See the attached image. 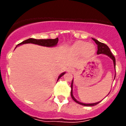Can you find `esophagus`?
Returning a JSON list of instances; mask_svg holds the SVG:
<instances>
[{
    "instance_id": "1",
    "label": "esophagus",
    "mask_w": 126,
    "mask_h": 126,
    "mask_svg": "<svg viewBox=\"0 0 126 126\" xmlns=\"http://www.w3.org/2000/svg\"><path fill=\"white\" fill-rule=\"evenodd\" d=\"M74 71V68H73V67H68V69H67V71H68L69 73H73Z\"/></svg>"
}]
</instances>
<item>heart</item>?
Instances as JSON below:
<instances>
[{"label": "heart", "instance_id": "obj_1", "mask_svg": "<svg viewBox=\"0 0 126 126\" xmlns=\"http://www.w3.org/2000/svg\"><path fill=\"white\" fill-rule=\"evenodd\" d=\"M94 46L92 43H88L84 42H79L74 43L72 47V50L77 53H81L85 52L92 53L94 50Z\"/></svg>", "mask_w": 126, "mask_h": 126}]
</instances>
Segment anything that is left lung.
Instances as JSON below:
<instances>
[{"instance_id": "obj_1", "label": "left lung", "mask_w": 126, "mask_h": 126, "mask_svg": "<svg viewBox=\"0 0 126 126\" xmlns=\"http://www.w3.org/2000/svg\"><path fill=\"white\" fill-rule=\"evenodd\" d=\"M93 40L94 41V42L96 43V45H98V50H97V54H105L107 55V56H109V57L112 59V61L113 62V65H114V67L115 69V57L113 56V54L111 53L110 52V48H109V47L107 46V45H105V43H102V42H100L96 40V39L93 38ZM73 80L72 81V83H71V97L73 98V100L74 102H76V103H78V104L80 105H84V106H94V105H97L98 103H99L100 102H96V103H81V102H78V100H76L75 98L73 96Z\"/></svg>"}]
</instances>
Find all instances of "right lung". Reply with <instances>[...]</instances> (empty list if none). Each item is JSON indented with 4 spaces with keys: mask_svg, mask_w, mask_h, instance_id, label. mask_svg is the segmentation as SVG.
<instances>
[{
    "mask_svg": "<svg viewBox=\"0 0 126 126\" xmlns=\"http://www.w3.org/2000/svg\"><path fill=\"white\" fill-rule=\"evenodd\" d=\"M58 42H59V38H56L55 39H40V40H36V39L34 38H29L28 39V40H26L23 41L21 43H19L18 45L16 46V47H17V46H19V45L25 44V43H33V44L41 45V46L52 47L55 46V45L57 44ZM65 73L64 72V73H62V74H60V76H59V78H58L57 79V81L60 78H61Z\"/></svg>",
    "mask_w": 126,
    "mask_h": 126,
    "instance_id": "add662e5",
    "label": "right lung"
}]
</instances>
